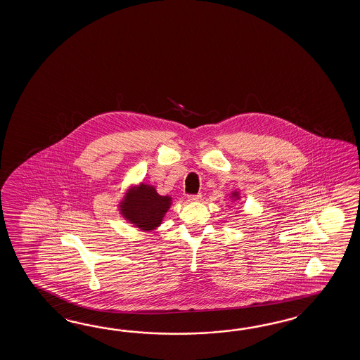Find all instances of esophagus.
Instances as JSON below:
<instances>
[{"instance_id":"1","label":"esophagus","mask_w":360,"mask_h":360,"mask_svg":"<svg viewBox=\"0 0 360 360\" xmlns=\"http://www.w3.org/2000/svg\"><path fill=\"white\" fill-rule=\"evenodd\" d=\"M202 198V194H191V195H188V200H191V202H198Z\"/></svg>"}]
</instances>
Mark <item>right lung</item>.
Wrapping results in <instances>:
<instances>
[{
  "label": "right lung",
  "instance_id": "1",
  "mask_svg": "<svg viewBox=\"0 0 360 360\" xmlns=\"http://www.w3.org/2000/svg\"><path fill=\"white\" fill-rule=\"evenodd\" d=\"M171 198L162 197L153 186L141 184L123 200L121 211L126 219L141 230H152L161 224L167 212Z\"/></svg>",
  "mask_w": 360,
  "mask_h": 360
}]
</instances>
